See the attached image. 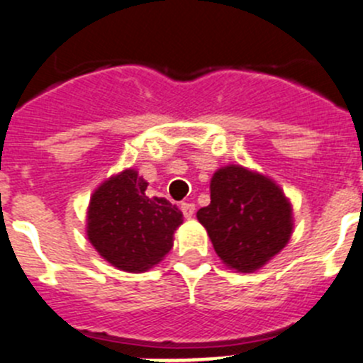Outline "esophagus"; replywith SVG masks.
<instances>
[{
    "label": "esophagus",
    "instance_id": "esophagus-1",
    "mask_svg": "<svg viewBox=\"0 0 363 363\" xmlns=\"http://www.w3.org/2000/svg\"><path fill=\"white\" fill-rule=\"evenodd\" d=\"M181 211L186 218H191L195 214V203L191 202H182L181 203Z\"/></svg>",
    "mask_w": 363,
    "mask_h": 363
}]
</instances>
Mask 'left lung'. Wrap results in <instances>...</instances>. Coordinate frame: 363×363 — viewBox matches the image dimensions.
<instances>
[{
	"label": "left lung",
	"mask_w": 363,
	"mask_h": 363,
	"mask_svg": "<svg viewBox=\"0 0 363 363\" xmlns=\"http://www.w3.org/2000/svg\"><path fill=\"white\" fill-rule=\"evenodd\" d=\"M221 262L253 273L284 250L293 234V206L267 175L227 164L211 179V203L196 213Z\"/></svg>",
	"instance_id": "obj_1"
}]
</instances>
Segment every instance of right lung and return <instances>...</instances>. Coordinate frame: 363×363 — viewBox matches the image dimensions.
Here are the masks:
<instances>
[{
  "label": "right lung",
  "instance_id": "right-lung-1",
  "mask_svg": "<svg viewBox=\"0 0 363 363\" xmlns=\"http://www.w3.org/2000/svg\"><path fill=\"white\" fill-rule=\"evenodd\" d=\"M149 182L125 168L99 184L86 211V238L104 260L128 273H143L163 260L182 223L177 206L147 196Z\"/></svg>",
  "mask_w": 363,
  "mask_h": 363
}]
</instances>
